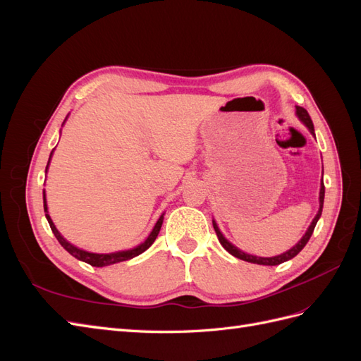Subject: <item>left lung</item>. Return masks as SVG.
<instances>
[{"mask_svg":"<svg viewBox=\"0 0 361 361\" xmlns=\"http://www.w3.org/2000/svg\"><path fill=\"white\" fill-rule=\"evenodd\" d=\"M295 114H297V117L300 118V122H302L305 126H307V129L310 130V134L314 135V128H313V123H312V118L309 116V113L304 110L302 106H295ZM322 173H324V169H322ZM324 197H325V187H324V182L321 180V190H319V209H318V214H316V216L313 218V221L310 223L309 228L305 231V233L302 235V238L300 239V241L295 244L292 248H289L288 251H285V253L281 255H277V256H272V257H262V256H255V255H250V253H245V251L239 250L236 245H233L228 239L221 233L220 227H218L216 221L212 218V224H214V228H215V233L218 236V241H220V244L226 248V251H228L232 256L241 259V260H245V262H250V264H257V265H268V267H274V265H280L283 264V262H288L290 260L292 257L297 256L300 251L305 247V244L309 243V239L314 231V226L316 223H318V220L322 215V207H324Z\"/></svg>","mask_w":361,"mask_h":361,"instance_id":"left-lung-1","label":"left lung"}]
</instances>
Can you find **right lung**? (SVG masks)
<instances>
[{
    "label": "right lung",
    "mask_w": 361,
    "mask_h": 361,
    "mask_svg": "<svg viewBox=\"0 0 361 361\" xmlns=\"http://www.w3.org/2000/svg\"><path fill=\"white\" fill-rule=\"evenodd\" d=\"M66 120H68V117L64 118L63 125L66 123ZM63 125H61V126H63ZM60 134H61V129H60ZM54 150H56V149H52V152H51L45 173H48L49 162H51V158H52V155H54ZM43 209H45V216H47V220H48V223H49V226H51V231H52L54 235H56V238L59 239V243L61 244V247H63L64 250H66L68 253H71L73 257H76L78 260H82V262H85V264H89V265H92V267H108V265L118 264V262L129 260V259H133V257H135V256H138V255H141V253H145V251H146L152 244L155 243V239H157V236H158V233H159V231H161V226H162V221H164V214H166V212L161 214V216L158 218V221L155 223L154 228H152V232H150L149 236L145 239V243L138 244L137 247L128 248V250L113 251V253H93V251H87V250H82V248H80V247H76V245L71 244V243L68 241V239L64 238V236L59 232V228L56 227V224H54L52 218H51V215H49V212H48L45 190H43Z\"/></svg>",
    "instance_id": "obj_1"
}]
</instances>
